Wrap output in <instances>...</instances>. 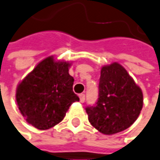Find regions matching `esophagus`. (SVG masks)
Listing matches in <instances>:
<instances>
[{"label": "esophagus", "mask_w": 160, "mask_h": 160, "mask_svg": "<svg viewBox=\"0 0 160 160\" xmlns=\"http://www.w3.org/2000/svg\"><path fill=\"white\" fill-rule=\"evenodd\" d=\"M79 101L82 102V103H83L84 100H85V95L84 94H79Z\"/></svg>", "instance_id": "1"}]
</instances>
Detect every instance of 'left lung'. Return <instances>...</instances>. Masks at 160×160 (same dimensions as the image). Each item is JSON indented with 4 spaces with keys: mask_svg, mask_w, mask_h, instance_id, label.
I'll list each match as a JSON object with an SVG mask.
<instances>
[{
    "mask_svg": "<svg viewBox=\"0 0 160 160\" xmlns=\"http://www.w3.org/2000/svg\"><path fill=\"white\" fill-rule=\"evenodd\" d=\"M142 106L140 87L122 65L113 62L101 67L98 102L85 110L93 127L104 135H114L129 128Z\"/></svg>",
    "mask_w": 160,
    "mask_h": 160,
    "instance_id": "8db88e82",
    "label": "left lung"
}]
</instances>
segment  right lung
Here are the masks:
<instances>
[{
  "label": "right lung",
  "mask_w": 160,
  "mask_h": 160,
  "mask_svg": "<svg viewBox=\"0 0 160 160\" xmlns=\"http://www.w3.org/2000/svg\"><path fill=\"white\" fill-rule=\"evenodd\" d=\"M70 66L69 62L47 57L18 84L19 110L32 126L39 130L54 127L64 118L73 102L79 100L73 92Z\"/></svg>",
  "instance_id": "right-lung-1"
}]
</instances>
